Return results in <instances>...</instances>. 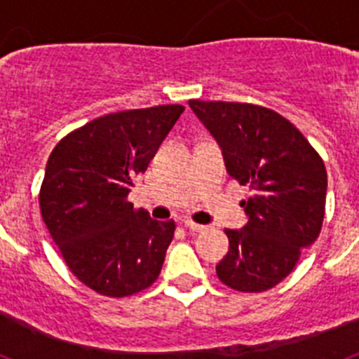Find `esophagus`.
Segmentation results:
<instances>
[{
  "label": "esophagus",
  "mask_w": 359,
  "mask_h": 359,
  "mask_svg": "<svg viewBox=\"0 0 359 359\" xmlns=\"http://www.w3.org/2000/svg\"><path fill=\"white\" fill-rule=\"evenodd\" d=\"M185 226L189 228L190 231H196V233H198V231H203V230H205V226H203V224L194 223V221H185Z\"/></svg>",
  "instance_id": "esophagus-1"
}]
</instances>
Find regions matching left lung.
Here are the masks:
<instances>
[{"label": "left lung", "instance_id": "left-lung-1", "mask_svg": "<svg viewBox=\"0 0 359 359\" xmlns=\"http://www.w3.org/2000/svg\"><path fill=\"white\" fill-rule=\"evenodd\" d=\"M189 106L221 147L226 172L252 189L241 203L248 223L224 230L230 248L215 266L219 280L244 293L277 286L322 230L325 165L302 133L268 107L205 100Z\"/></svg>", "mask_w": 359, "mask_h": 359}]
</instances>
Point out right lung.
<instances>
[{
  "label": "right lung",
  "mask_w": 359,
  "mask_h": 359,
  "mask_svg": "<svg viewBox=\"0 0 359 359\" xmlns=\"http://www.w3.org/2000/svg\"><path fill=\"white\" fill-rule=\"evenodd\" d=\"M183 111L172 104L104 115L50 154L43 221L72 273L104 297L138 293L160 275L176 224L135 210L128 196Z\"/></svg>",
  "instance_id": "obj_1"
}]
</instances>
